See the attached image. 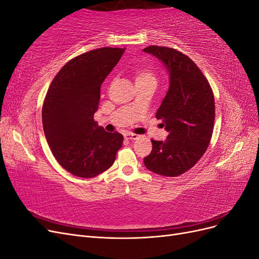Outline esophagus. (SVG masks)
<instances>
[{"label":"esophagus","mask_w":259,"mask_h":259,"mask_svg":"<svg viewBox=\"0 0 259 259\" xmlns=\"http://www.w3.org/2000/svg\"><path fill=\"white\" fill-rule=\"evenodd\" d=\"M124 137L126 138V139H128V140H136V139H138L140 136L137 135V134H134V133H126V134L124 135Z\"/></svg>","instance_id":"1"}]
</instances>
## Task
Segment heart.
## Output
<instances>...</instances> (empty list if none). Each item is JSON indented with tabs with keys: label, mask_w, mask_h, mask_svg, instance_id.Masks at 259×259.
Masks as SVG:
<instances>
[{
	"label": "heart",
	"mask_w": 259,
	"mask_h": 259,
	"mask_svg": "<svg viewBox=\"0 0 259 259\" xmlns=\"http://www.w3.org/2000/svg\"><path fill=\"white\" fill-rule=\"evenodd\" d=\"M133 76L136 83V86L140 85H156L158 83V74L150 67H140L134 70Z\"/></svg>",
	"instance_id": "1"
}]
</instances>
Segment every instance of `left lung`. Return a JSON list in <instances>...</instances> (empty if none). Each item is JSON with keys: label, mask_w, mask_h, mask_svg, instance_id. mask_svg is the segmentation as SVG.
I'll list each match as a JSON object with an SVG mask.
<instances>
[{"label": "left lung", "mask_w": 259, "mask_h": 259, "mask_svg": "<svg viewBox=\"0 0 259 259\" xmlns=\"http://www.w3.org/2000/svg\"><path fill=\"white\" fill-rule=\"evenodd\" d=\"M144 52L164 62L169 72V89L155 117L162 120L168 136L151 139L152 151L144 159L153 173L176 177L193 167L210 143L215 121L213 90L199 67L175 49L151 45Z\"/></svg>", "instance_id": "obj_1"}]
</instances>
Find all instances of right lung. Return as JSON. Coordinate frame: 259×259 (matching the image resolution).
Masks as SVG:
<instances>
[{
    "label": "right lung",
    "instance_id": "right-lung-1",
    "mask_svg": "<svg viewBox=\"0 0 259 259\" xmlns=\"http://www.w3.org/2000/svg\"><path fill=\"white\" fill-rule=\"evenodd\" d=\"M125 49L100 48L79 55L54 77L42 107L44 134L53 155L69 173L95 177L112 166L123 144L94 120L100 86Z\"/></svg>",
    "mask_w": 259,
    "mask_h": 259
}]
</instances>
